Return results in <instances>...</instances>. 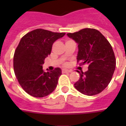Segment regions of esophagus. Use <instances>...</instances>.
Returning <instances> with one entry per match:
<instances>
[{
  "instance_id": "1",
  "label": "esophagus",
  "mask_w": 126,
  "mask_h": 126,
  "mask_svg": "<svg viewBox=\"0 0 126 126\" xmlns=\"http://www.w3.org/2000/svg\"><path fill=\"white\" fill-rule=\"evenodd\" d=\"M71 70H67V69H63L62 70V73H71Z\"/></svg>"
}]
</instances>
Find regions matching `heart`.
I'll list each match as a JSON object with an SVG mask.
<instances>
[{"label":"heart","instance_id":"1","mask_svg":"<svg viewBox=\"0 0 126 126\" xmlns=\"http://www.w3.org/2000/svg\"><path fill=\"white\" fill-rule=\"evenodd\" d=\"M65 65H67V63H65Z\"/></svg>","mask_w":126,"mask_h":126}]
</instances>
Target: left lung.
<instances>
[{
	"label": "left lung",
	"mask_w": 126,
	"mask_h": 126,
	"mask_svg": "<svg viewBox=\"0 0 126 126\" xmlns=\"http://www.w3.org/2000/svg\"><path fill=\"white\" fill-rule=\"evenodd\" d=\"M67 35L78 44L77 61L88 65L85 73L77 71L80 79L75 88L86 95L99 94L109 85L115 70V55L110 44L94 29H83Z\"/></svg>",
	"instance_id": "1"
}]
</instances>
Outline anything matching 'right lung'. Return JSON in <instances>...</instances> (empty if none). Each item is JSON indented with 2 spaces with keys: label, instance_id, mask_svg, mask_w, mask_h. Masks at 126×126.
Segmentation results:
<instances>
[{
  "label": "right lung",
  "instance_id": "right-lung-1",
  "mask_svg": "<svg viewBox=\"0 0 126 126\" xmlns=\"http://www.w3.org/2000/svg\"><path fill=\"white\" fill-rule=\"evenodd\" d=\"M65 34L37 29L21 39L14 55V69L19 84L30 95L43 97L57 87L61 69L44 72L42 65L51 53L53 42Z\"/></svg>",
  "mask_w": 126,
  "mask_h": 126
}]
</instances>
